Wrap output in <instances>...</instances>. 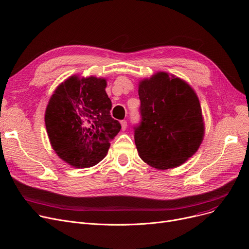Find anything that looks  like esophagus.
I'll use <instances>...</instances> for the list:
<instances>
[{
	"label": "esophagus",
	"mask_w": 249,
	"mask_h": 249,
	"mask_svg": "<svg viewBox=\"0 0 249 249\" xmlns=\"http://www.w3.org/2000/svg\"><path fill=\"white\" fill-rule=\"evenodd\" d=\"M120 123H121L122 130L124 131V130H126V128H127V122L125 120H122V121H120Z\"/></svg>",
	"instance_id": "obj_1"
}]
</instances>
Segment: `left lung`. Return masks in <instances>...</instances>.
<instances>
[{
  "mask_svg": "<svg viewBox=\"0 0 249 249\" xmlns=\"http://www.w3.org/2000/svg\"><path fill=\"white\" fill-rule=\"evenodd\" d=\"M138 95L142 121L134 139L141 160L158 169L185 163L205 134L197 94L186 81L159 71L139 82Z\"/></svg>",
  "mask_w": 249,
  "mask_h": 249,
  "instance_id": "left-lung-1",
  "label": "left lung"
}]
</instances>
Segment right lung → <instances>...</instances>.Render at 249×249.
<instances>
[{
  "label": "right lung",
  "mask_w": 249,
  "mask_h": 249,
  "mask_svg": "<svg viewBox=\"0 0 249 249\" xmlns=\"http://www.w3.org/2000/svg\"><path fill=\"white\" fill-rule=\"evenodd\" d=\"M104 77L71 75L50 97L45 110L49 142L59 158L73 167L100 162L121 125L110 115L112 102Z\"/></svg>",
  "instance_id": "1"
}]
</instances>
